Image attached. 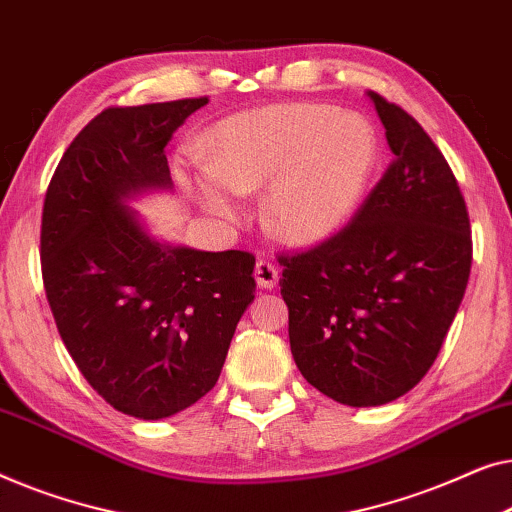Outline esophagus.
I'll list each match as a JSON object with an SVG mask.
<instances>
[{"instance_id":"esophagus-1","label":"esophagus","mask_w":512,"mask_h":512,"mask_svg":"<svg viewBox=\"0 0 512 512\" xmlns=\"http://www.w3.org/2000/svg\"><path fill=\"white\" fill-rule=\"evenodd\" d=\"M278 269L276 264L269 262V259H259L255 264V280L259 287H264V290H273V287L278 285Z\"/></svg>"}]
</instances>
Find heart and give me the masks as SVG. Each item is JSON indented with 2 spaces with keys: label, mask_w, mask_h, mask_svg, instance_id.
<instances>
[{
  "label": "heart",
  "mask_w": 512,
  "mask_h": 512,
  "mask_svg": "<svg viewBox=\"0 0 512 512\" xmlns=\"http://www.w3.org/2000/svg\"><path fill=\"white\" fill-rule=\"evenodd\" d=\"M378 164L364 118L327 104H276L236 113L208 134V167L176 176L215 218H241V194L262 190L278 239L313 246L348 225Z\"/></svg>",
  "instance_id": "1"
}]
</instances>
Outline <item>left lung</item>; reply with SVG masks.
I'll use <instances>...</instances> for the list:
<instances>
[{
	"label": "left lung",
	"mask_w": 512,
	"mask_h": 512,
	"mask_svg": "<svg viewBox=\"0 0 512 512\" xmlns=\"http://www.w3.org/2000/svg\"><path fill=\"white\" fill-rule=\"evenodd\" d=\"M369 97L390 169L343 232L280 257L294 364L315 390L355 408L420 383L471 273L469 213L448 162L415 118Z\"/></svg>",
	"instance_id": "left-lung-1"
}]
</instances>
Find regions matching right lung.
Segmentation results:
<instances>
[{
	"label": "right lung",
	"mask_w": 512,
	"mask_h": 512,
	"mask_svg": "<svg viewBox=\"0 0 512 512\" xmlns=\"http://www.w3.org/2000/svg\"><path fill=\"white\" fill-rule=\"evenodd\" d=\"M208 99L106 109L57 164L41 220L46 297L69 355L120 413L176 415L211 392L255 299V257L157 241L143 194L174 190L167 143Z\"/></svg>",
	"instance_id": "right-lung-1"
}]
</instances>
